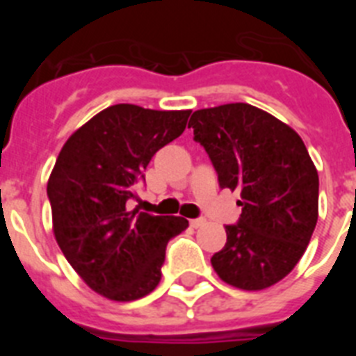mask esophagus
I'll return each mask as SVG.
<instances>
[{
    "label": "esophagus",
    "instance_id": "34e87169",
    "mask_svg": "<svg viewBox=\"0 0 356 356\" xmlns=\"http://www.w3.org/2000/svg\"><path fill=\"white\" fill-rule=\"evenodd\" d=\"M203 225H207L205 219H193V221H191V226H193V228H200V226Z\"/></svg>",
    "mask_w": 356,
    "mask_h": 356
}]
</instances>
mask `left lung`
<instances>
[{
    "label": "left lung",
    "instance_id": "left-lung-1",
    "mask_svg": "<svg viewBox=\"0 0 356 356\" xmlns=\"http://www.w3.org/2000/svg\"><path fill=\"white\" fill-rule=\"evenodd\" d=\"M194 140L209 153L221 188L238 191L242 213L226 226L213 271L242 291H262L300 262L319 213V176L289 124L248 103L196 110Z\"/></svg>",
    "mask_w": 356,
    "mask_h": 356
}]
</instances>
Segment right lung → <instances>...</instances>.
Returning a JSON list of instances; mask_svg holds the SVG:
<instances>
[{
	"instance_id": "right-lung-1",
	"label": "right lung",
	"mask_w": 356,
	"mask_h": 356,
	"mask_svg": "<svg viewBox=\"0 0 356 356\" xmlns=\"http://www.w3.org/2000/svg\"><path fill=\"white\" fill-rule=\"evenodd\" d=\"M191 110L112 105L67 139L48 180L53 234L94 292L134 301L155 291L169 238L185 217L131 210L135 184L156 151L180 137Z\"/></svg>"
}]
</instances>
